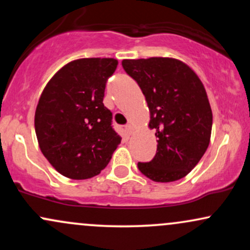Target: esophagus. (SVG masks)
Segmentation results:
<instances>
[{
	"mask_svg": "<svg viewBox=\"0 0 250 250\" xmlns=\"http://www.w3.org/2000/svg\"><path fill=\"white\" fill-rule=\"evenodd\" d=\"M125 133H127L128 135H131V133H133V125H127L125 127Z\"/></svg>",
	"mask_w": 250,
	"mask_h": 250,
	"instance_id": "obj_1",
	"label": "esophagus"
}]
</instances>
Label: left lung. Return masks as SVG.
<instances>
[{"label": "left lung", "instance_id": "obj_1", "mask_svg": "<svg viewBox=\"0 0 250 250\" xmlns=\"http://www.w3.org/2000/svg\"><path fill=\"white\" fill-rule=\"evenodd\" d=\"M122 67L147 100L157 137L150 162H139L155 182H173L191 171L207 150L213 114L202 82L187 64L168 57L123 60Z\"/></svg>", "mask_w": 250, "mask_h": 250}]
</instances>
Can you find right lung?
Listing matches in <instances>:
<instances>
[{"label":"right lung","instance_id":"1","mask_svg":"<svg viewBox=\"0 0 250 250\" xmlns=\"http://www.w3.org/2000/svg\"><path fill=\"white\" fill-rule=\"evenodd\" d=\"M114 59H81L68 63L48 82L35 113L40 148L63 176L85 180L101 173L121 143L113 113L103 104Z\"/></svg>","mask_w":250,"mask_h":250}]
</instances>
